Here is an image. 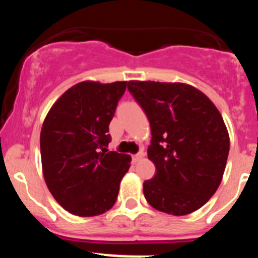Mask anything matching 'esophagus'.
Masks as SVG:
<instances>
[{
	"label": "esophagus",
	"mask_w": 258,
	"mask_h": 258,
	"mask_svg": "<svg viewBox=\"0 0 258 258\" xmlns=\"http://www.w3.org/2000/svg\"><path fill=\"white\" fill-rule=\"evenodd\" d=\"M143 158H144V152L143 150H141L138 154H136V155L132 156V160H133V162H138L139 160H142Z\"/></svg>",
	"instance_id": "34e87169"
}]
</instances>
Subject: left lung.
Instances as JSON below:
<instances>
[{
  "label": "left lung",
  "instance_id": "8db88e82",
  "mask_svg": "<svg viewBox=\"0 0 258 258\" xmlns=\"http://www.w3.org/2000/svg\"><path fill=\"white\" fill-rule=\"evenodd\" d=\"M152 130L148 159L156 167L143 183L150 206L184 216L199 210L217 190L229 153L221 112L203 92L180 82L128 81Z\"/></svg>",
  "mask_w": 258,
  "mask_h": 258
}]
</instances>
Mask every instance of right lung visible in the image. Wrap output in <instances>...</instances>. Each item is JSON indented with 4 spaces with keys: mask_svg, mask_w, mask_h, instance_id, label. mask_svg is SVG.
<instances>
[{
    "mask_svg": "<svg viewBox=\"0 0 258 258\" xmlns=\"http://www.w3.org/2000/svg\"><path fill=\"white\" fill-rule=\"evenodd\" d=\"M127 81H82L52 105L40 136L43 177L60 206L80 217L114 206L131 156L108 152L109 123Z\"/></svg>",
    "mask_w": 258,
    "mask_h": 258,
    "instance_id": "1",
    "label": "right lung"
}]
</instances>
